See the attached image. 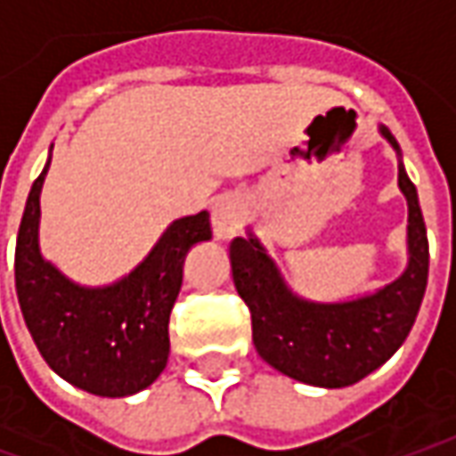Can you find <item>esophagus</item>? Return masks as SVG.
<instances>
[{"label":"esophagus","instance_id":"esophagus-1","mask_svg":"<svg viewBox=\"0 0 456 456\" xmlns=\"http://www.w3.org/2000/svg\"><path fill=\"white\" fill-rule=\"evenodd\" d=\"M244 199L240 194H222L212 204V232L219 242H229L242 229Z\"/></svg>","mask_w":456,"mask_h":456}]
</instances>
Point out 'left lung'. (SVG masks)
<instances>
[{
	"label": "left lung",
	"instance_id": "left-lung-1",
	"mask_svg": "<svg viewBox=\"0 0 456 456\" xmlns=\"http://www.w3.org/2000/svg\"><path fill=\"white\" fill-rule=\"evenodd\" d=\"M379 134L399 156V189L409 204L406 270L376 292L340 303H315L290 290L252 229L229 244L232 277L249 313L257 354L280 373L322 388L358 384L401 348L416 321L429 275V242L416 186L386 126Z\"/></svg>",
	"mask_w": 456,
	"mask_h": 456
}]
</instances>
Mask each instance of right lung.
Listing matches in <instances>:
<instances>
[{"instance_id": "1", "label": "right lung", "mask_w": 456, "mask_h": 456, "mask_svg": "<svg viewBox=\"0 0 456 456\" xmlns=\"http://www.w3.org/2000/svg\"><path fill=\"white\" fill-rule=\"evenodd\" d=\"M50 159L24 204L14 252V285L27 330L47 366L95 396L120 399L151 386L168 361V315L183 257L212 240L209 214L171 222L143 262L113 285L72 282L40 252V194Z\"/></svg>"}]
</instances>
